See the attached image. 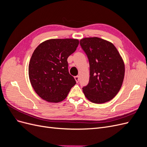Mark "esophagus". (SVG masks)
<instances>
[{"label":"esophagus","instance_id":"esophagus-1","mask_svg":"<svg viewBox=\"0 0 147 147\" xmlns=\"http://www.w3.org/2000/svg\"><path fill=\"white\" fill-rule=\"evenodd\" d=\"M75 80H76L77 83H78V81H79V76H78V75H77V76H75Z\"/></svg>","mask_w":147,"mask_h":147}]
</instances>
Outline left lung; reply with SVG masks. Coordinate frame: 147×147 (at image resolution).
I'll use <instances>...</instances> for the list:
<instances>
[{"mask_svg":"<svg viewBox=\"0 0 147 147\" xmlns=\"http://www.w3.org/2000/svg\"><path fill=\"white\" fill-rule=\"evenodd\" d=\"M80 44L90 63V81L83 91L93 103L112 100L121 88L124 77V64L113 43L98 37L80 40Z\"/></svg>","mask_w":147,"mask_h":147,"instance_id":"left-lung-1","label":"left lung"}]
</instances>
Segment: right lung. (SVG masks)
Listing matches in <instances>:
<instances>
[{
	"instance_id": "obj_1",
	"label": "right lung",
	"mask_w": 147,
	"mask_h": 147,
	"mask_svg": "<svg viewBox=\"0 0 147 147\" xmlns=\"http://www.w3.org/2000/svg\"><path fill=\"white\" fill-rule=\"evenodd\" d=\"M78 44L74 38L50 39L35 48L29 62V77L34 91L43 100L63 101L76 84L67 60Z\"/></svg>"
}]
</instances>
